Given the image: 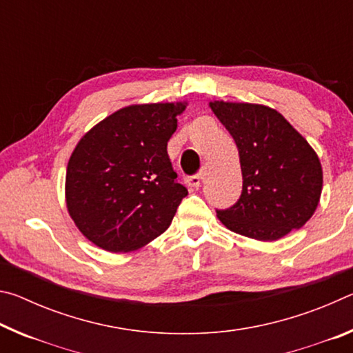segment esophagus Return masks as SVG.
<instances>
[{
  "instance_id": "34e87169",
  "label": "esophagus",
  "mask_w": 353,
  "mask_h": 353,
  "mask_svg": "<svg viewBox=\"0 0 353 353\" xmlns=\"http://www.w3.org/2000/svg\"><path fill=\"white\" fill-rule=\"evenodd\" d=\"M202 174H194V176H190V177H187L185 179V182H187L190 187H193V188H199L201 187V183H202Z\"/></svg>"
}]
</instances>
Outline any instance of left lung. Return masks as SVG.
Here are the masks:
<instances>
[{"label":"left lung","mask_w":353,"mask_h":353,"mask_svg":"<svg viewBox=\"0 0 353 353\" xmlns=\"http://www.w3.org/2000/svg\"><path fill=\"white\" fill-rule=\"evenodd\" d=\"M210 107L236 143L243 191L236 204L216 210L227 229L276 241L313 216L322 166L308 141L271 107L213 101Z\"/></svg>","instance_id":"left-lung-1"}]
</instances>
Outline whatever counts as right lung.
Returning a JSON list of instances; mask_svg holds the SVG:
<instances>
[{
    "mask_svg": "<svg viewBox=\"0 0 353 353\" xmlns=\"http://www.w3.org/2000/svg\"><path fill=\"white\" fill-rule=\"evenodd\" d=\"M187 103L128 105L92 128L67 166L65 198L82 235L109 252L140 249L168 229L182 199L168 141Z\"/></svg>",
    "mask_w": 353,
    "mask_h": 353,
    "instance_id": "obj_1",
    "label": "right lung"
}]
</instances>
